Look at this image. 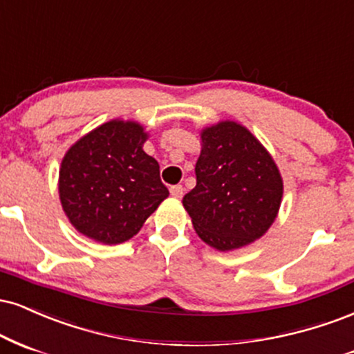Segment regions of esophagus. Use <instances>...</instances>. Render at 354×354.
Here are the masks:
<instances>
[{
    "instance_id": "1",
    "label": "esophagus",
    "mask_w": 354,
    "mask_h": 354,
    "mask_svg": "<svg viewBox=\"0 0 354 354\" xmlns=\"http://www.w3.org/2000/svg\"><path fill=\"white\" fill-rule=\"evenodd\" d=\"M170 195H172L174 198H180L182 195H184V187H182V185H172V187H170Z\"/></svg>"
}]
</instances>
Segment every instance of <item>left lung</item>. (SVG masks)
<instances>
[{
    "label": "left lung",
    "mask_w": 354,
    "mask_h": 354,
    "mask_svg": "<svg viewBox=\"0 0 354 354\" xmlns=\"http://www.w3.org/2000/svg\"><path fill=\"white\" fill-rule=\"evenodd\" d=\"M197 185L184 209L197 235L218 252L247 247L268 232L283 197L272 153L242 124L220 120L201 131Z\"/></svg>",
    "instance_id": "1"
}]
</instances>
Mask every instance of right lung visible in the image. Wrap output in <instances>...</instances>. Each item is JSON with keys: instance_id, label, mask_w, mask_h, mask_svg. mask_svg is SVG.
Returning a JSON list of instances; mask_svg holds the SVG:
<instances>
[{"instance_id": "add662e5", "label": "right lung", "mask_w": 354, "mask_h": 354, "mask_svg": "<svg viewBox=\"0 0 354 354\" xmlns=\"http://www.w3.org/2000/svg\"><path fill=\"white\" fill-rule=\"evenodd\" d=\"M147 139L137 120L112 119L68 149L57 190L79 234L104 245L127 242L169 197L159 162L142 149Z\"/></svg>"}]
</instances>
